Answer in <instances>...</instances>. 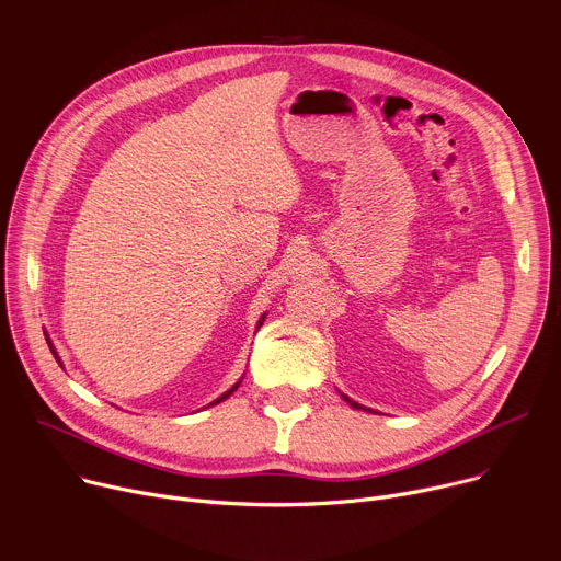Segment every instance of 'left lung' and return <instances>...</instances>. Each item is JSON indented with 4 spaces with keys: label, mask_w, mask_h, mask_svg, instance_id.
<instances>
[{
    "label": "left lung",
    "mask_w": 561,
    "mask_h": 561,
    "mask_svg": "<svg viewBox=\"0 0 561 561\" xmlns=\"http://www.w3.org/2000/svg\"><path fill=\"white\" fill-rule=\"evenodd\" d=\"M342 397H344V402H348L353 409H357V411H368V413H375V411H370V409H366V407H362V404H357V402H353L351 397H346L344 392H342Z\"/></svg>",
    "instance_id": "8db88e82"
}]
</instances>
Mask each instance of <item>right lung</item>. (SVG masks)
Here are the masks:
<instances>
[{
    "label": "right lung",
    "mask_w": 561,
    "mask_h": 561,
    "mask_svg": "<svg viewBox=\"0 0 561 561\" xmlns=\"http://www.w3.org/2000/svg\"><path fill=\"white\" fill-rule=\"evenodd\" d=\"M264 319H266V312H264V314H262V319H260V322H257V331H260V327H262V324H264ZM46 342H48V348H50V353H53V355H55V359H57V364H59V366H61V359H59V355H57V351H55V346H53V342H50V340H48V337H46ZM239 383H242V379H239V381H237V383H234V386H232V388H228V390H226V392H224V394H221V397H217V399H215V402H213V404H210V407H215V404H219V402H224V399H226V397H230V394H232V392H234V390H237V386H239Z\"/></svg>",
    "instance_id": "right-lung-1"
}]
</instances>
